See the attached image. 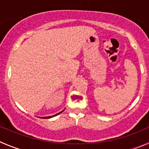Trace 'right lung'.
Here are the masks:
<instances>
[{"label":"right lung","mask_w":149,"mask_h":149,"mask_svg":"<svg viewBox=\"0 0 149 149\" xmlns=\"http://www.w3.org/2000/svg\"><path fill=\"white\" fill-rule=\"evenodd\" d=\"M63 111H64V110H63V111H61V112H60V113H57V114L54 115V116H57V115L60 114V113H61L62 112H63ZM51 117H52V116H47V117H42V118H44V119H49V118H51Z\"/></svg>","instance_id":"obj_1"}]
</instances>
